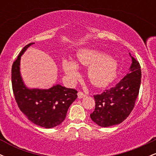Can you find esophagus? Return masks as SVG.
<instances>
[{
	"label": "esophagus",
	"instance_id": "obj_1",
	"mask_svg": "<svg viewBox=\"0 0 156 156\" xmlns=\"http://www.w3.org/2000/svg\"><path fill=\"white\" fill-rule=\"evenodd\" d=\"M85 96H86V94H84L83 92H80H80H78V98H79V99H81V98H84Z\"/></svg>",
	"mask_w": 156,
	"mask_h": 156
}]
</instances>
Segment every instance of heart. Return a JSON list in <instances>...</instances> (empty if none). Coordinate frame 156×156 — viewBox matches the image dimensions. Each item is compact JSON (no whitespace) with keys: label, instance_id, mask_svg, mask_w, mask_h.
<instances>
[{"label":"heart","instance_id":"obj_1","mask_svg":"<svg viewBox=\"0 0 156 156\" xmlns=\"http://www.w3.org/2000/svg\"><path fill=\"white\" fill-rule=\"evenodd\" d=\"M78 63L89 67L88 76L89 80L97 87H105L114 80L117 75V62L110 55L96 50L83 49L78 53ZM63 69L72 82L80 78L78 65L74 62L64 60Z\"/></svg>","mask_w":156,"mask_h":156}]
</instances>
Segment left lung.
<instances>
[{"label":"left lung","mask_w":156,"mask_h":156,"mask_svg":"<svg viewBox=\"0 0 156 156\" xmlns=\"http://www.w3.org/2000/svg\"><path fill=\"white\" fill-rule=\"evenodd\" d=\"M129 71L115 87L94 95L95 108L91 119L101 127L121 123L129 116L135 105L141 84V71L139 62L133 56Z\"/></svg>","instance_id":"left-lung-1"}]
</instances>
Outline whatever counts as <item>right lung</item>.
Wrapping results in <instances>:
<instances>
[{"label":"right lung","instance_id":"add662e5","mask_svg":"<svg viewBox=\"0 0 156 156\" xmlns=\"http://www.w3.org/2000/svg\"><path fill=\"white\" fill-rule=\"evenodd\" d=\"M23 48L12 67V83L19 108L28 119L39 126L54 128L65 119L69 107L76 99L78 92L57 84L48 89H28L20 72V57L31 44Z\"/></svg>","mask_w":156,"mask_h":156}]
</instances>
